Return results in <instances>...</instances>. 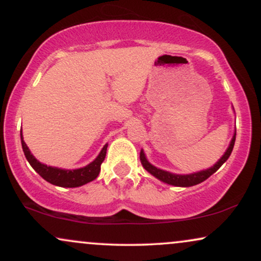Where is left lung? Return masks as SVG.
Masks as SVG:
<instances>
[{"instance_id":"8db88e82","label":"left lung","mask_w":261,"mask_h":261,"mask_svg":"<svg viewBox=\"0 0 261 261\" xmlns=\"http://www.w3.org/2000/svg\"><path fill=\"white\" fill-rule=\"evenodd\" d=\"M234 142H236V133H234V135H233L232 141H230L227 151L224 152V154L221 157V160H218V162L215 164L214 167H211V168H208L206 170H201V172L191 173V174H184V175L173 174V173L167 172V170H162L160 168H157V167L152 166V164L149 163L147 160H146V155H145V153H143L142 149H141V152H140V160H141V163H142L143 168L147 170L148 173H151V174L155 176L157 179H160L161 181L167 182V184H169V185H174V187H182V188L193 187V185L200 184V182L206 180L208 176H211L215 172H217V169L222 166L224 162L228 160L230 153H232V149H233V146H234Z\"/></svg>"}]
</instances>
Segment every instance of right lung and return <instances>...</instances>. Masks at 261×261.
Here are the masks:
<instances>
[{
	"mask_svg": "<svg viewBox=\"0 0 261 261\" xmlns=\"http://www.w3.org/2000/svg\"><path fill=\"white\" fill-rule=\"evenodd\" d=\"M20 141H22V148L24 152L25 158L28 160L29 164L33 167V169L38 173L41 178L45 179L46 181H49L50 184L58 185V187L62 188H77L82 187V185L87 184V182L94 180L100 172V166L103 163L104 158L107 154V147L108 145L104 146L101 148L100 153L98 154V157L95 158L92 163H89L88 166L83 167L80 169H61L56 168V167H50L46 164L40 163L38 160H35V157L31 153L28 146L25 145L24 140H23L22 134H20Z\"/></svg>",
	"mask_w": 261,
	"mask_h": 261,
	"instance_id": "1",
	"label": "right lung"
}]
</instances>
